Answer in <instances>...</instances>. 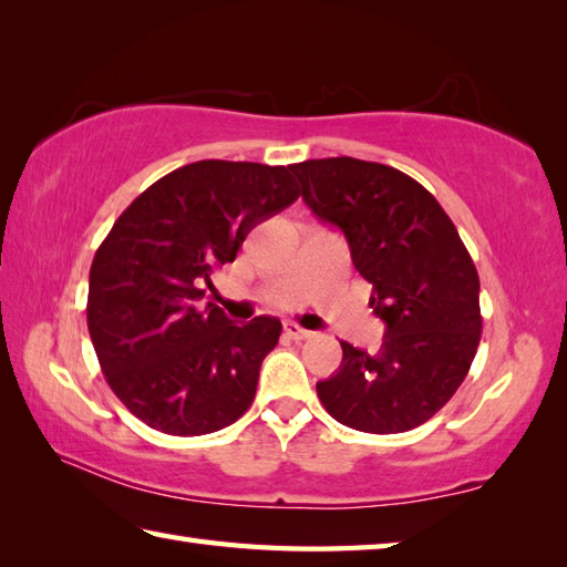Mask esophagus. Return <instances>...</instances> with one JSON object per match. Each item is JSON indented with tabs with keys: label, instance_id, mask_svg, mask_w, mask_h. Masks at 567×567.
<instances>
[{
	"label": "esophagus",
	"instance_id": "obj_1",
	"mask_svg": "<svg viewBox=\"0 0 567 567\" xmlns=\"http://www.w3.org/2000/svg\"><path fill=\"white\" fill-rule=\"evenodd\" d=\"M285 332H287V337H290V339H310L312 337L310 329H305V327L295 324V322H287L285 324Z\"/></svg>",
	"mask_w": 567,
	"mask_h": 567
}]
</instances>
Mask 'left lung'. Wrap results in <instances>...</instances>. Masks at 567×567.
I'll return each mask as SVG.
<instances>
[{
  "label": "left lung",
  "mask_w": 567,
  "mask_h": 567,
  "mask_svg": "<svg viewBox=\"0 0 567 567\" xmlns=\"http://www.w3.org/2000/svg\"><path fill=\"white\" fill-rule=\"evenodd\" d=\"M319 220L337 225L372 282L382 349L342 342L339 372L317 382L329 416L367 434H401L456 394L481 342L478 272L456 225L424 185L391 166L317 158L290 166Z\"/></svg>",
  "instance_id": "left-lung-1"
}]
</instances>
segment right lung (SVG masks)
<instances>
[{
  "mask_svg": "<svg viewBox=\"0 0 567 567\" xmlns=\"http://www.w3.org/2000/svg\"><path fill=\"white\" fill-rule=\"evenodd\" d=\"M300 198L290 168L198 161L143 190L113 223L89 272L86 322L113 394L143 424L203 436L250 409L275 317L230 322L200 282L257 223Z\"/></svg>",
  "mask_w": 567,
  "mask_h": 567,
  "instance_id": "right-lung-1",
  "label": "right lung"
}]
</instances>
